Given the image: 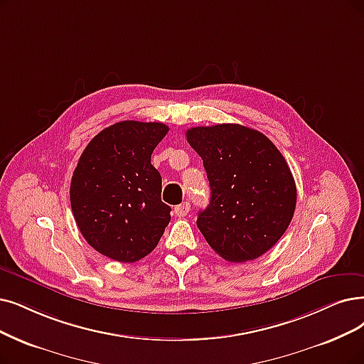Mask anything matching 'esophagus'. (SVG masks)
<instances>
[{
    "instance_id": "obj_1",
    "label": "esophagus",
    "mask_w": 364,
    "mask_h": 364,
    "mask_svg": "<svg viewBox=\"0 0 364 364\" xmlns=\"http://www.w3.org/2000/svg\"><path fill=\"white\" fill-rule=\"evenodd\" d=\"M190 208H191V205L186 201V203H182V205L174 208L173 210H174V215L179 216V218H183V216H186L188 213H190Z\"/></svg>"
}]
</instances>
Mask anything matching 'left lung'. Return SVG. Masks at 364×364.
Here are the masks:
<instances>
[{"mask_svg": "<svg viewBox=\"0 0 364 364\" xmlns=\"http://www.w3.org/2000/svg\"><path fill=\"white\" fill-rule=\"evenodd\" d=\"M186 140L201 156L210 203L197 227L230 263L266 254L293 220L297 190L285 158L257 129L239 124L194 127Z\"/></svg>", "mask_w": 364, "mask_h": 364, "instance_id": "8db88e82", "label": "left lung"}]
</instances>
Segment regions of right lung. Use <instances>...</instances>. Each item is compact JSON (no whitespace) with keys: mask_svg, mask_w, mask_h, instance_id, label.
<instances>
[{"mask_svg":"<svg viewBox=\"0 0 364 364\" xmlns=\"http://www.w3.org/2000/svg\"><path fill=\"white\" fill-rule=\"evenodd\" d=\"M167 133L161 122H116L82 152L70 203L82 236L97 252L134 263L161 239L171 209L161 201V174L151 155Z\"/></svg>","mask_w":364,"mask_h":364,"instance_id":"obj_1","label":"right lung"}]
</instances>
